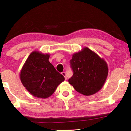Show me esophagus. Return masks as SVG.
<instances>
[{"instance_id":"34e87169","label":"esophagus","mask_w":131,"mask_h":131,"mask_svg":"<svg viewBox=\"0 0 131 131\" xmlns=\"http://www.w3.org/2000/svg\"><path fill=\"white\" fill-rule=\"evenodd\" d=\"M62 76L65 77V80H66L67 79V77H66V73L65 72H63L62 73Z\"/></svg>"}]
</instances>
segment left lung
I'll return each mask as SVG.
<instances>
[{"label":"left lung","mask_w":131,"mask_h":131,"mask_svg":"<svg viewBox=\"0 0 131 131\" xmlns=\"http://www.w3.org/2000/svg\"><path fill=\"white\" fill-rule=\"evenodd\" d=\"M70 66L73 76L69 83L80 94L90 96L103 87L108 75L106 62L88 47L72 55Z\"/></svg>","instance_id":"8db88e82"}]
</instances>
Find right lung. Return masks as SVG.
<instances>
[{"mask_svg": "<svg viewBox=\"0 0 131 131\" xmlns=\"http://www.w3.org/2000/svg\"><path fill=\"white\" fill-rule=\"evenodd\" d=\"M49 58V54L34 51L22 68L19 74L21 83L35 97L47 98L65 80L64 77L48 61Z\"/></svg>", "mask_w": 131, "mask_h": 131, "instance_id": "1", "label": "right lung"}]
</instances>
